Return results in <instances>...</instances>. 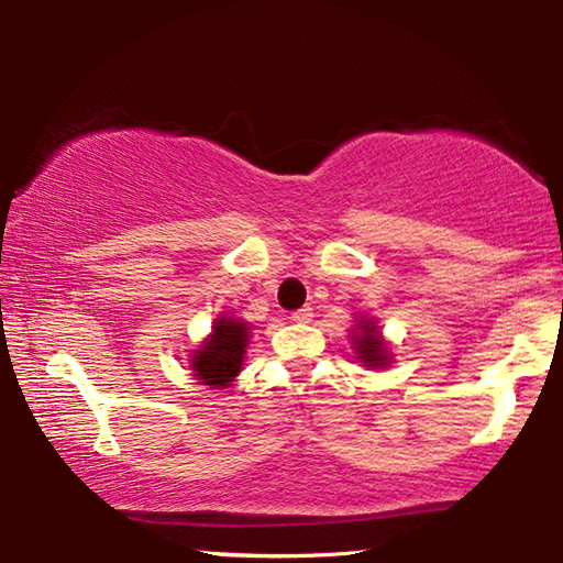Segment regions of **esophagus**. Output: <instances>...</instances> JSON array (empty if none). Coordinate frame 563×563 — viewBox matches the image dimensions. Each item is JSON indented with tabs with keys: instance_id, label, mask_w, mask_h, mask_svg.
Instances as JSON below:
<instances>
[{
	"instance_id": "34e87169",
	"label": "esophagus",
	"mask_w": 563,
	"mask_h": 563,
	"mask_svg": "<svg viewBox=\"0 0 563 563\" xmlns=\"http://www.w3.org/2000/svg\"><path fill=\"white\" fill-rule=\"evenodd\" d=\"M290 320H292V323H310V320H313V310L300 308V310H296V313L290 316Z\"/></svg>"
}]
</instances>
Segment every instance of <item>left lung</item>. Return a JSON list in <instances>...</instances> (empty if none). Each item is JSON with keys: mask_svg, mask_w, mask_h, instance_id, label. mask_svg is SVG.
<instances>
[{"mask_svg": "<svg viewBox=\"0 0 563 563\" xmlns=\"http://www.w3.org/2000/svg\"><path fill=\"white\" fill-rule=\"evenodd\" d=\"M353 338V345H355V353H358V361L368 365V368H386L390 363V351H388V343L383 341L378 325L373 323L368 318H361L358 320V328H355Z\"/></svg>", "mask_w": 563, "mask_h": 563, "instance_id": "obj_1", "label": "left lung"}]
</instances>
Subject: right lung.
Instances as JSON below:
<instances>
[{
	"label": "right lung",
	"mask_w": 563,
	"mask_h": 563,
	"mask_svg": "<svg viewBox=\"0 0 563 563\" xmlns=\"http://www.w3.org/2000/svg\"><path fill=\"white\" fill-rule=\"evenodd\" d=\"M250 330L238 318H218L212 333L205 338L200 351L190 355V371L200 386L228 388L243 368Z\"/></svg>",
	"instance_id": "1"
}]
</instances>
